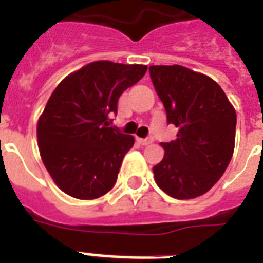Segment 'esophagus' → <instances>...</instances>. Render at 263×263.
<instances>
[{"mask_svg": "<svg viewBox=\"0 0 263 263\" xmlns=\"http://www.w3.org/2000/svg\"><path fill=\"white\" fill-rule=\"evenodd\" d=\"M138 142L141 143L142 146H147V145H151V143H153V138H145V139H138Z\"/></svg>", "mask_w": 263, "mask_h": 263, "instance_id": "1", "label": "esophagus"}]
</instances>
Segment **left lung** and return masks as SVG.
Returning <instances> with one entry per match:
<instances>
[{
  "instance_id": "left-lung-1",
  "label": "left lung",
  "mask_w": 263,
  "mask_h": 263,
  "mask_svg": "<svg viewBox=\"0 0 263 263\" xmlns=\"http://www.w3.org/2000/svg\"><path fill=\"white\" fill-rule=\"evenodd\" d=\"M151 79L166 108L167 122L178 128L164 142L163 160L153 167L157 185L176 199H192L211 190L234 152V107L217 83L181 65H152Z\"/></svg>"
}]
</instances>
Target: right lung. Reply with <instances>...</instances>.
Wrapping results in <instances>:
<instances>
[{
	"label": "right lung",
	"instance_id": "obj_1",
	"mask_svg": "<svg viewBox=\"0 0 263 263\" xmlns=\"http://www.w3.org/2000/svg\"><path fill=\"white\" fill-rule=\"evenodd\" d=\"M146 65L96 61L68 75L37 122L43 163L60 190L96 199L116 184L134 137L111 126L122 92L139 82Z\"/></svg>",
	"mask_w": 263,
	"mask_h": 263
}]
</instances>
